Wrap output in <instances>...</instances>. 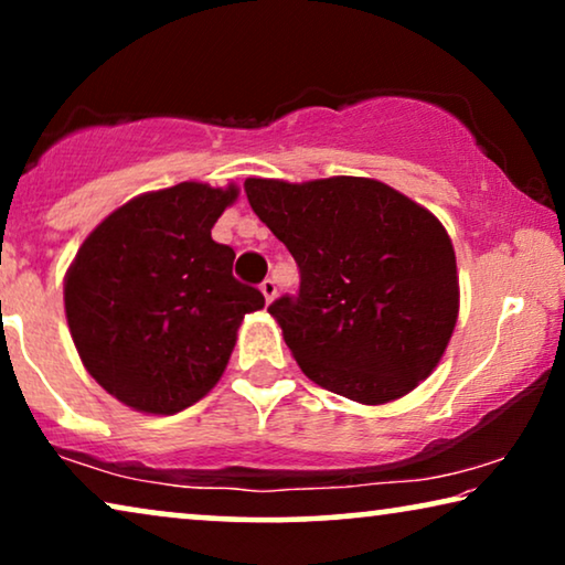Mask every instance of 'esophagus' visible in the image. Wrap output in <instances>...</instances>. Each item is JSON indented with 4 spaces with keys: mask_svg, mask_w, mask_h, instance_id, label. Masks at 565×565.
<instances>
[{
    "mask_svg": "<svg viewBox=\"0 0 565 565\" xmlns=\"http://www.w3.org/2000/svg\"><path fill=\"white\" fill-rule=\"evenodd\" d=\"M259 290H262V296H265L267 303H273L275 296H277V285H275L273 277H267V280L259 285Z\"/></svg>",
    "mask_w": 565,
    "mask_h": 565,
    "instance_id": "esophagus-1",
    "label": "esophagus"
}]
</instances>
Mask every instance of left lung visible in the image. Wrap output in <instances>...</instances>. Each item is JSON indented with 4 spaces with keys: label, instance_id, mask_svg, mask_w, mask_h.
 <instances>
[{
    "label": "left lung",
    "instance_id": "1",
    "mask_svg": "<svg viewBox=\"0 0 565 565\" xmlns=\"http://www.w3.org/2000/svg\"><path fill=\"white\" fill-rule=\"evenodd\" d=\"M252 211L288 246L298 296L267 308L316 385L365 406L414 391L450 342L458 265L427 207L367 177H249Z\"/></svg>",
    "mask_w": 565,
    "mask_h": 565
}]
</instances>
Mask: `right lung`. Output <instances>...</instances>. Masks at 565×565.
<instances>
[{
    "mask_svg": "<svg viewBox=\"0 0 565 565\" xmlns=\"http://www.w3.org/2000/svg\"><path fill=\"white\" fill-rule=\"evenodd\" d=\"M236 184L180 182L113 211L76 252L64 308L76 352L136 412L177 414L221 381L244 316L265 308L231 275L234 249L211 228Z\"/></svg>",
    "mask_w": 565,
    "mask_h": 565,
    "instance_id": "right-lung-1",
    "label": "right lung"
}]
</instances>
